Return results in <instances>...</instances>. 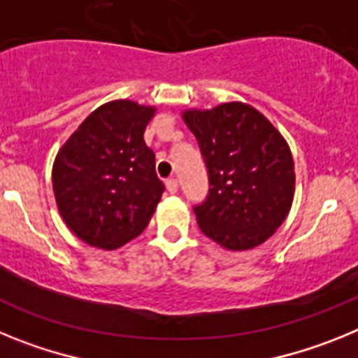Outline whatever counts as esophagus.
<instances>
[{
  "label": "esophagus",
  "mask_w": 358,
  "mask_h": 358,
  "mask_svg": "<svg viewBox=\"0 0 358 358\" xmlns=\"http://www.w3.org/2000/svg\"><path fill=\"white\" fill-rule=\"evenodd\" d=\"M166 189H169L170 194H177V189H179V182H177V179H173V177L166 179Z\"/></svg>",
  "instance_id": "esophagus-1"
}]
</instances>
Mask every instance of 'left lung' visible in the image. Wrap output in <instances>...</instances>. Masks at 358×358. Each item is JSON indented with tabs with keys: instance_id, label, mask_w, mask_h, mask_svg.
I'll return each mask as SVG.
<instances>
[{
	"instance_id": "obj_1",
	"label": "left lung",
	"mask_w": 358,
	"mask_h": 358,
	"mask_svg": "<svg viewBox=\"0 0 358 358\" xmlns=\"http://www.w3.org/2000/svg\"><path fill=\"white\" fill-rule=\"evenodd\" d=\"M206 164V199L194 211L201 231L231 251L264 243L292 206L294 161L283 136L242 102L186 110Z\"/></svg>"
}]
</instances>
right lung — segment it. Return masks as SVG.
<instances>
[{
    "label": "right lung",
    "mask_w": 358,
    "mask_h": 358,
    "mask_svg": "<svg viewBox=\"0 0 358 358\" xmlns=\"http://www.w3.org/2000/svg\"><path fill=\"white\" fill-rule=\"evenodd\" d=\"M154 107L115 100L73 132L53 164V194L66 226L85 243L118 249L147 227L164 192L143 132Z\"/></svg>",
    "instance_id": "right-lung-1"
}]
</instances>
